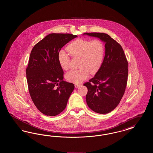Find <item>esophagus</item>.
<instances>
[{"label":"esophagus","mask_w":153,"mask_h":153,"mask_svg":"<svg viewBox=\"0 0 153 153\" xmlns=\"http://www.w3.org/2000/svg\"><path fill=\"white\" fill-rule=\"evenodd\" d=\"M80 85H81L80 84H76L74 85V87H75V88H78L79 87Z\"/></svg>","instance_id":"1"}]
</instances>
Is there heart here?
I'll return each instance as SVG.
<instances>
[{
    "label": "heart",
    "mask_w": 153,
    "mask_h": 153,
    "mask_svg": "<svg viewBox=\"0 0 153 153\" xmlns=\"http://www.w3.org/2000/svg\"><path fill=\"white\" fill-rule=\"evenodd\" d=\"M67 51L73 57L80 58V69L71 70L66 74V79L69 82L80 83L87 78L89 73L96 74L102 67L105 48L102 42L99 39L91 41L77 39L68 46ZM58 59L59 65L64 70L69 68L70 57L65 51H59Z\"/></svg>",
    "instance_id": "heart-1"
}]
</instances>
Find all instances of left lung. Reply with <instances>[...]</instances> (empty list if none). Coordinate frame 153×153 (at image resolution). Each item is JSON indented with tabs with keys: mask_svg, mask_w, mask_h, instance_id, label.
<instances>
[{
	"mask_svg": "<svg viewBox=\"0 0 153 153\" xmlns=\"http://www.w3.org/2000/svg\"><path fill=\"white\" fill-rule=\"evenodd\" d=\"M84 34L100 38L105 44V57L94 77L84 84L88 88L86 101L95 112L108 114L119 104L128 79V61L121 45L109 35L102 33Z\"/></svg>",
	"mask_w": 153,
	"mask_h": 153,
	"instance_id": "obj_1",
	"label": "left lung"
}]
</instances>
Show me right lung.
<instances>
[{"label": "right lung", "mask_w": 153, "mask_h": 153, "mask_svg": "<svg viewBox=\"0 0 153 153\" xmlns=\"http://www.w3.org/2000/svg\"><path fill=\"white\" fill-rule=\"evenodd\" d=\"M77 36L51 33L31 51L26 71L30 95L38 109L47 116H56L65 109L74 88L73 84L63 80L58 56L61 48Z\"/></svg>", "instance_id": "right-lung-1"}]
</instances>
